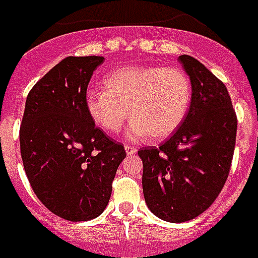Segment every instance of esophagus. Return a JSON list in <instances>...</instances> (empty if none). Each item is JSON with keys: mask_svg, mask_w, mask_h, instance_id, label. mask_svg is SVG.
I'll list each match as a JSON object with an SVG mask.
<instances>
[{"mask_svg": "<svg viewBox=\"0 0 258 258\" xmlns=\"http://www.w3.org/2000/svg\"><path fill=\"white\" fill-rule=\"evenodd\" d=\"M125 151L127 155H133L138 153V149H135V147H132V146H125Z\"/></svg>", "mask_w": 258, "mask_h": 258, "instance_id": "1", "label": "esophagus"}]
</instances>
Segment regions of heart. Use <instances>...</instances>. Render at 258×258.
Segmentation results:
<instances>
[{
  "mask_svg": "<svg viewBox=\"0 0 258 258\" xmlns=\"http://www.w3.org/2000/svg\"><path fill=\"white\" fill-rule=\"evenodd\" d=\"M104 87L86 93L87 114L109 135L119 133L129 115L132 140L171 136L186 118L193 93L189 76L176 67L118 69L104 79Z\"/></svg>",
  "mask_w": 258,
  "mask_h": 258,
  "instance_id": "b5f03b06",
  "label": "heart"
}]
</instances>
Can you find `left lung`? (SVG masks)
<instances>
[{
	"label": "left lung",
	"instance_id": "8db88e82",
	"mask_svg": "<svg viewBox=\"0 0 258 258\" xmlns=\"http://www.w3.org/2000/svg\"><path fill=\"white\" fill-rule=\"evenodd\" d=\"M179 61L190 78V108L167 142L139 150L144 200L168 222L193 220L215 202L229 175L237 127L225 85L196 58Z\"/></svg>",
	"mask_w": 258,
	"mask_h": 258
}]
</instances>
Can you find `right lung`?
<instances>
[{"label":"right lung","mask_w":258,"mask_h":258,"mask_svg":"<svg viewBox=\"0 0 258 258\" xmlns=\"http://www.w3.org/2000/svg\"><path fill=\"white\" fill-rule=\"evenodd\" d=\"M104 56H68L29 91L19 129L34 195L63 220L89 221L107 207L123 144L97 127L86 109L93 72Z\"/></svg>","instance_id":"1"}]
</instances>
